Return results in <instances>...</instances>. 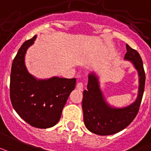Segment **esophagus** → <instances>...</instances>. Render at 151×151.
<instances>
[{
  "mask_svg": "<svg viewBox=\"0 0 151 151\" xmlns=\"http://www.w3.org/2000/svg\"><path fill=\"white\" fill-rule=\"evenodd\" d=\"M76 88L78 90H80V91H83V83H81V82H79V83H77Z\"/></svg>",
  "mask_w": 151,
  "mask_h": 151,
  "instance_id": "34e87169",
  "label": "esophagus"
}]
</instances>
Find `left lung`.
<instances>
[{"label": "left lung", "mask_w": 151, "mask_h": 151, "mask_svg": "<svg viewBox=\"0 0 151 151\" xmlns=\"http://www.w3.org/2000/svg\"><path fill=\"white\" fill-rule=\"evenodd\" d=\"M126 50L124 59L132 63L139 77L137 99L125 107H112L105 101L100 87L99 77L94 72H91L88 75L87 89L83 92L82 109L84 125L93 134L101 136L116 134L126 128L138 113L143 96L146 75L143 63L138 52L127 44Z\"/></svg>", "instance_id": "8db88e82"}]
</instances>
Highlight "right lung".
<instances>
[{
  "mask_svg": "<svg viewBox=\"0 0 151 151\" xmlns=\"http://www.w3.org/2000/svg\"><path fill=\"white\" fill-rule=\"evenodd\" d=\"M37 35L26 41L15 56L10 75V100L14 110L29 125L39 129L50 128L59 122L76 79L54 76L39 80L29 74L25 64L27 49Z\"/></svg>",
  "mask_w": 151,
  "mask_h": 151,
  "instance_id": "add662e5",
  "label": "right lung"
}]
</instances>
